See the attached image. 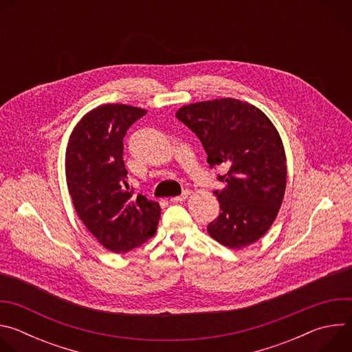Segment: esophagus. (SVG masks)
<instances>
[{
  "label": "esophagus",
  "instance_id": "1",
  "mask_svg": "<svg viewBox=\"0 0 352 352\" xmlns=\"http://www.w3.org/2000/svg\"><path fill=\"white\" fill-rule=\"evenodd\" d=\"M188 197V192H184L182 195H179V196H174V197H171L170 199V202L171 204H179V202H184V200Z\"/></svg>",
  "mask_w": 352,
  "mask_h": 352
}]
</instances>
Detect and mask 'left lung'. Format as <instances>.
I'll list each match as a JSON object with an SVG mask.
<instances>
[{
    "label": "left lung",
    "instance_id": "1",
    "mask_svg": "<svg viewBox=\"0 0 352 352\" xmlns=\"http://www.w3.org/2000/svg\"><path fill=\"white\" fill-rule=\"evenodd\" d=\"M202 142L210 167L226 186L214 190L220 214L208 226L221 245L241 249L261 239L276 220L287 184V160L281 138L258 107L236 98H214L177 111Z\"/></svg>",
    "mask_w": 352,
    "mask_h": 352
}]
</instances>
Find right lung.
Returning <instances> with one entry per match:
<instances>
[{
  "instance_id": "1",
  "label": "right lung",
  "mask_w": 352,
  "mask_h": 352,
  "mask_svg": "<svg viewBox=\"0 0 352 352\" xmlns=\"http://www.w3.org/2000/svg\"><path fill=\"white\" fill-rule=\"evenodd\" d=\"M147 111L126 104H103L82 117L65 153V174L74 208L106 249L125 254L156 234L160 205L135 196L124 164V136Z\"/></svg>"
}]
</instances>
